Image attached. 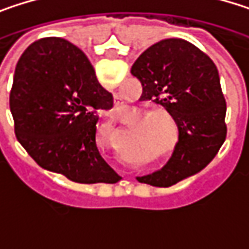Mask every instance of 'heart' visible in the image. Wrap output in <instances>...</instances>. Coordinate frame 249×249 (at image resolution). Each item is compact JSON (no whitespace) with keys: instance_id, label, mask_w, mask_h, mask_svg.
I'll return each mask as SVG.
<instances>
[{"instance_id":"heart-1","label":"heart","mask_w":249,"mask_h":249,"mask_svg":"<svg viewBox=\"0 0 249 249\" xmlns=\"http://www.w3.org/2000/svg\"><path fill=\"white\" fill-rule=\"evenodd\" d=\"M157 117H164L170 123H173L172 115L167 111L159 109V108L142 111L140 115V118L142 121H145L144 123V132L150 138L151 144L156 148H166L172 140V131H170L169 125L166 124L161 118H157Z\"/></svg>"}]
</instances>
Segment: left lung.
<instances>
[{
    "label": "left lung",
    "mask_w": 249,
    "mask_h": 249,
    "mask_svg": "<svg viewBox=\"0 0 249 249\" xmlns=\"http://www.w3.org/2000/svg\"><path fill=\"white\" fill-rule=\"evenodd\" d=\"M131 73L142 85L141 101L164 107L178 128V142L169 163L137 180L170 187L203 170L226 138V102L215 63L195 44L166 38L148 47Z\"/></svg>",
    "instance_id": "left-lung-1"
}]
</instances>
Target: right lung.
Segmentation results:
<instances>
[{"mask_svg": "<svg viewBox=\"0 0 249 249\" xmlns=\"http://www.w3.org/2000/svg\"><path fill=\"white\" fill-rule=\"evenodd\" d=\"M109 108L112 95L75 44L46 37L21 54L10 109L18 142L41 169L85 184L120 181L96 142L98 109Z\"/></svg>", "mask_w": 249, "mask_h": 249, "instance_id": "1", "label": "right lung"}]
</instances>
